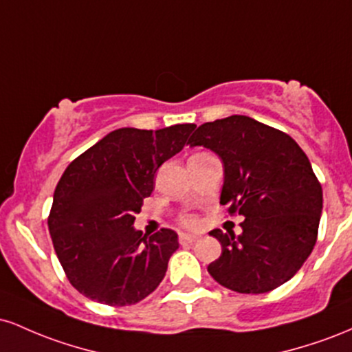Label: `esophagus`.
Returning <instances> with one entry per match:
<instances>
[{
  "label": "esophagus",
  "instance_id": "esophagus-1",
  "mask_svg": "<svg viewBox=\"0 0 352 352\" xmlns=\"http://www.w3.org/2000/svg\"><path fill=\"white\" fill-rule=\"evenodd\" d=\"M197 240H199V236L188 235V233H180V236H179L180 243H193V241H197Z\"/></svg>",
  "mask_w": 352,
  "mask_h": 352
}]
</instances>
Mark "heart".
<instances>
[{"label": "heart", "instance_id": "b5f03b06", "mask_svg": "<svg viewBox=\"0 0 352 352\" xmlns=\"http://www.w3.org/2000/svg\"><path fill=\"white\" fill-rule=\"evenodd\" d=\"M180 221L184 225H187V227H195V225H197V218L192 217V215H184L180 218Z\"/></svg>", "mask_w": 352, "mask_h": 352}]
</instances>
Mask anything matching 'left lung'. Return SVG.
<instances>
[{
  "label": "left lung",
  "instance_id": "1",
  "mask_svg": "<svg viewBox=\"0 0 352 352\" xmlns=\"http://www.w3.org/2000/svg\"><path fill=\"white\" fill-rule=\"evenodd\" d=\"M223 162L220 204L243 215V233L212 230L221 245L208 265L217 283L236 293H268L296 274L318 238L322 188L308 157L285 132L246 116L201 124L188 140Z\"/></svg>",
  "mask_w": 352,
  "mask_h": 352
}]
</instances>
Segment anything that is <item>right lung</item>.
Returning <instances> with one entry per match:
<instances>
[{
    "label": "right lung",
    "instance_id": "obj_1",
    "mask_svg": "<svg viewBox=\"0 0 352 352\" xmlns=\"http://www.w3.org/2000/svg\"><path fill=\"white\" fill-rule=\"evenodd\" d=\"M195 127L117 129L64 170L47 227L67 280L89 300L135 305L164 280L179 236L162 228L147 238L134 228V215L152 193L153 173Z\"/></svg>",
    "mask_w": 352,
    "mask_h": 352
}]
</instances>
